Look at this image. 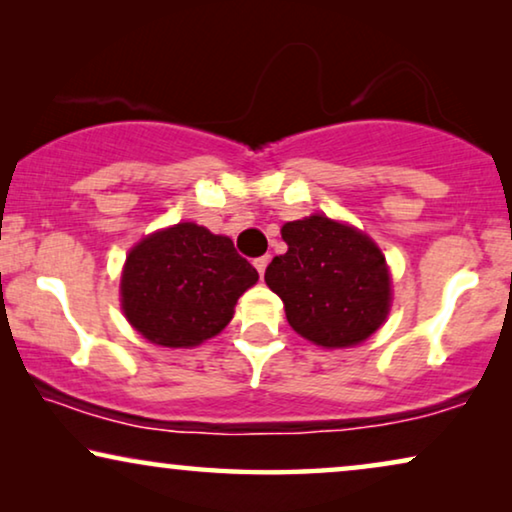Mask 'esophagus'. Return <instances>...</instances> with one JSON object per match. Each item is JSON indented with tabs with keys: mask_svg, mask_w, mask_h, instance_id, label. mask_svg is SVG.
Returning <instances> with one entry per match:
<instances>
[{
	"mask_svg": "<svg viewBox=\"0 0 512 512\" xmlns=\"http://www.w3.org/2000/svg\"><path fill=\"white\" fill-rule=\"evenodd\" d=\"M268 263H270V256H261V258H256V261H254L258 275H261V277L265 275V268H268Z\"/></svg>",
	"mask_w": 512,
	"mask_h": 512,
	"instance_id": "esophagus-1",
	"label": "esophagus"
}]
</instances>
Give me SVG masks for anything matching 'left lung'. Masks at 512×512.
<instances>
[{
    "label": "left lung",
    "instance_id": "obj_1",
    "mask_svg": "<svg viewBox=\"0 0 512 512\" xmlns=\"http://www.w3.org/2000/svg\"><path fill=\"white\" fill-rule=\"evenodd\" d=\"M289 251L272 258L265 284L282 298L293 331L319 347H354L387 319L391 277L380 247L324 214L282 226Z\"/></svg>",
    "mask_w": 512,
    "mask_h": 512
}]
</instances>
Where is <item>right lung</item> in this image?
Listing matches in <instances>:
<instances>
[{"label":"right lung","mask_w":512,"mask_h":512,"mask_svg":"<svg viewBox=\"0 0 512 512\" xmlns=\"http://www.w3.org/2000/svg\"><path fill=\"white\" fill-rule=\"evenodd\" d=\"M258 272L226 235L177 223L130 249L121 275V307L137 333L160 347H198L233 319L237 298Z\"/></svg>","instance_id":"1"}]
</instances>
